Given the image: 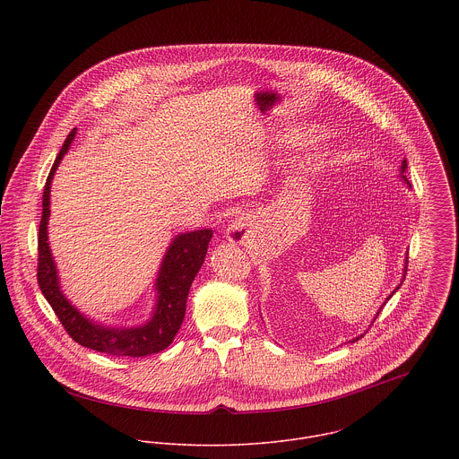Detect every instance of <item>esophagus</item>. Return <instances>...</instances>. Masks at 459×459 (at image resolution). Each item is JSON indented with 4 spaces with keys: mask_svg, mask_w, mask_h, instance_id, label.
Listing matches in <instances>:
<instances>
[{
    "mask_svg": "<svg viewBox=\"0 0 459 459\" xmlns=\"http://www.w3.org/2000/svg\"><path fill=\"white\" fill-rule=\"evenodd\" d=\"M251 228V221L247 217H237L233 219V222L228 226V238L231 242H240L242 238H246L247 231Z\"/></svg>",
    "mask_w": 459,
    "mask_h": 459,
    "instance_id": "1",
    "label": "esophagus"
}]
</instances>
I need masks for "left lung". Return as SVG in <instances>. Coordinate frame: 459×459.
Listing matches in <instances>:
<instances>
[{"instance_id":"left-lung-1","label":"left lung","mask_w":459,"mask_h":459,"mask_svg":"<svg viewBox=\"0 0 459 459\" xmlns=\"http://www.w3.org/2000/svg\"><path fill=\"white\" fill-rule=\"evenodd\" d=\"M404 171H406V160H403V162H401V177H403V180H404V182H406V184H408V180H406V177H404V175H403V173H404ZM408 186H410V184H408ZM406 268H408V258H406V262H404V273H403V281H404V275H406ZM399 286H401V284H399ZM399 286H397V288H395V290H394L393 293H395V291H397V290H399ZM389 299H391V297H389ZM389 299H387V300H389ZM375 320H377V318H375ZM360 337H362V335H360ZM360 337H357V339H360ZM357 339H353V341H357Z\"/></svg>"}]
</instances>
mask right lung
<instances>
[{
    "label": "right lung",
    "instance_id": "obj_1",
    "mask_svg": "<svg viewBox=\"0 0 459 459\" xmlns=\"http://www.w3.org/2000/svg\"><path fill=\"white\" fill-rule=\"evenodd\" d=\"M75 137V129L66 135L65 143L51 168L48 182L44 186L42 196V219L39 228V264H37V281L56 313L58 320L68 332V335L95 351H102L115 357H144L159 353L168 348L186 316L187 295L191 284L196 277L201 264L204 262L208 242L212 238V230H196L191 233L178 235L164 255L160 264L155 290L157 304L152 318L139 327L113 328L99 325L86 316H82L60 290L58 270L53 260L49 242H48V221H49V195L53 177L64 159L72 141Z\"/></svg>",
    "mask_w": 459,
    "mask_h": 459
}]
</instances>
